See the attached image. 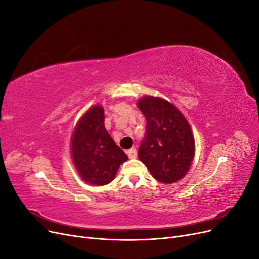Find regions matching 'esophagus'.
Wrapping results in <instances>:
<instances>
[{"mask_svg":"<svg viewBox=\"0 0 259 259\" xmlns=\"http://www.w3.org/2000/svg\"><path fill=\"white\" fill-rule=\"evenodd\" d=\"M126 153H127L130 159H136V158H137V150H136V148L130 149V150L126 151Z\"/></svg>","mask_w":259,"mask_h":259,"instance_id":"obj_1","label":"esophagus"}]
</instances>
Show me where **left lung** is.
<instances>
[{"mask_svg":"<svg viewBox=\"0 0 259 259\" xmlns=\"http://www.w3.org/2000/svg\"><path fill=\"white\" fill-rule=\"evenodd\" d=\"M137 106L147 120L139 160L158 182H178L189 171L194 158V137L189 122L176 106L161 97L144 96Z\"/></svg>","mask_w":259,"mask_h":259,"instance_id":"8db88e82","label":"left lung"}]
</instances>
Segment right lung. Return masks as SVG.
Wrapping results in <instances>:
<instances>
[{
  "label": "right lung",
  "instance_id": "add662e5",
  "mask_svg": "<svg viewBox=\"0 0 259 259\" xmlns=\"http://www.w3.org/2000/svg\"><path fill=\"white\" fill-rule=\"evenodd\" d=\"M71 158L85 183L104 186L114 179L127 155L116 146L105 127L104 108L91 107L77 121L71 136Z\"/></svg>",
  "mask_w": 259,
  "mask_h": 259
}]
</instances>
